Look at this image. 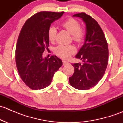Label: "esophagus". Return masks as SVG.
<instances>
[{
	"label": "esophagus",
	"mask_w": 123,
	"mask_h": 123,
	"mask_svg": "<svg viewBox=\"0 0 123 123\" xmlns=\"http://www.w3.org/2000/svg\"><path fill=\"white\" fill-rule=\"evenodd\" d=\"M62 62H63V65H67V64H69L68 62L66 61H63Z\"/></svg>",
	"instance_id": "obj_1"
}]
</instances>
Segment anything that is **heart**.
I'll use <instances>...</instances> for the list:
<instances>
[{
    "mask_svg": "<svg viewBox=\"0 0 123 123\" xmlns=\"http://www.w3.org/2000/svg\"><path fill=\"white\" fill-rule=\"evenodd\" d=\"M62 27L68 31L72 38L77 43H80L85 38V33L83 29L80 27L79 21L74 18H69L61 24ZM56 34V29L55 27H50L48 30V38L50 42L55 40ZM55 53L63 59H68L75 52V48L71 44H60L55 48Z\"/></svg>",
    "mask_w": 123,
    "mask_h": 123,
    "instance_id": "heart-1",
    "label": "heart"
}]
</instances>
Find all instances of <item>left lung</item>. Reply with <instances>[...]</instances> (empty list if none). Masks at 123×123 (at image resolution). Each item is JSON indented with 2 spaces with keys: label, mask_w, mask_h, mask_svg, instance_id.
Returning a JSON list of instances; mask_svg holds the SVG:
<instances>
[{
  "label": "left lung",
  "mask_w": 123,
  "mask_h": 123,
  "mask_svg": "<svg viewBox=\"0 0 123 123\" xmlns=\"http://www.w3.org/2000/svg\"><path fill=\"white\" fill-rule=\"evenodd\" d=\"M73 17L81 18L86 24L85 43L75 58L83 62L73 64L74 72L69 78L75 89L87 90L97 85L105 73L108 62V48L106 38L99 24L85 13Z\"/></svg>",
  "instance_id": "8db88e82"
}]
</instances>
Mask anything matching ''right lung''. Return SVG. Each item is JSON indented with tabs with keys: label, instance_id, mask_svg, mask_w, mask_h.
<instances>
[{
	"label": "right lung",
	"instance_id": "1",
	"mask_svg": "<svg viewBox=\"0 0 123 123\" xmlns=\"http://www.w3.org/2000/svg\"><path fill=\"white\" fill-rule=\"evenodd\" d=\"M64 12L42 11L27 19L17 40L15 61L22 80L33 90L42 89L51 83L56 71L62 65L56 56L43 58L49 45L48 30L53 22Z\"/></svg>",
	"mask_w": 123,
	"mask_h": 123
}]
</instances>
